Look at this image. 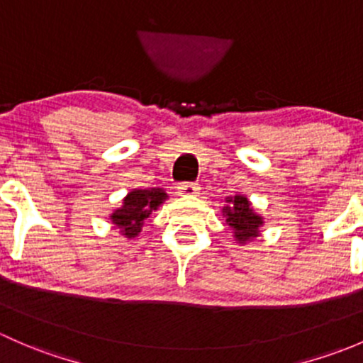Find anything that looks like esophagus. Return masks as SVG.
I'll return each instance as SVG.
<instances>
[{"mask_svg":"<svg viewBox=\"0 0 363 363\" xmlns=\"http://www.w3.org/2000/svg\"><path fill=\"white\" fill-rule=\"evenodd\" d=\"M178 194L180 196H199L201 186H197L196 183H183L178 186Z\"/></svg>","mask_w":363,"mask_h":363,"instance_id":"esophagus-1","label":"esophagus"}]
</instances>
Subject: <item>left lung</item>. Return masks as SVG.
Segmentation results:
<instances>
[{"instance_id": "8db88e82", "label": "left lung", "mask_w": 363, "mask_h": 363, "mask_svg": "<svg viewBox=\"0 0 363 363\" xmlns=\"http://www.w3.org/2000/svg\"><path fill=\"white\" fill-rule=\"evenodd\" d=\"M222 213L225 216L227 229L233 233L234 241L239 245H246L262 234L264 216L255 211L252 201L242 194L227 196Z\"/></svg>"}]
</instances>
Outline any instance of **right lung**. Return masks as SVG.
Returning <instances> with one entry per match:
<instances>
[{"instance_id": "obj_1", "label": "right lung", "mask_w": 363, "mask_h": 363, "mask_svg": "<svg viewBox=\"0 0 363 363\" xmlns=\"http://www.w3.org/2000/svg\"><path fill=\"white\" fill-rule=\"evenodd\" d=\"M169 196L166 190L154 186V189H130L122 199V204L110 213V220L118 229V234L125 239L140 236L145 225V220L162 206Z\"/></svg>"}]
</instances>
